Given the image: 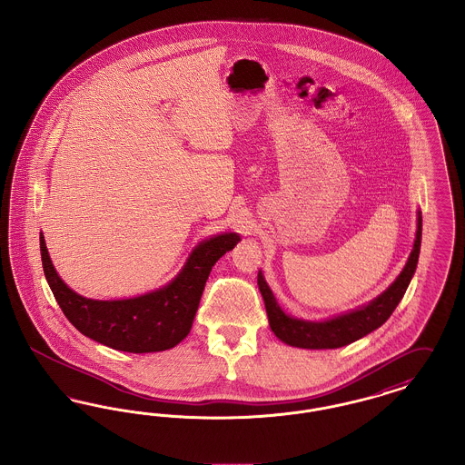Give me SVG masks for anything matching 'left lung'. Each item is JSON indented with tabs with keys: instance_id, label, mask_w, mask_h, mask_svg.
Wrapping results in <instances>:
<instances>
[{
	"instance_id": "left-lung-1",
	"label": "left lung",
	"mask_w": 465,
	"mask_h": 465,
	"mask_svg": "<svg viewBox=\"0 0 465 465\" xmlns=\"http://www.w3.org/2000/svg\"><path fill=\"white\" fill-rule=\"evenodd\" d=\"M421 242V213L419 211V220H417V237L411 249V254L399 273L398 279L385 289L378 298L370 302L364 307L336 315L328 321L322 322H312V321H303L291 317L284 313V310L279 307L272 289L268 288L263 273L258 272V286L262 291L263 302H265L266 315L272 331L279 340L288 343L291 347H300V349H340L355 340L370 334L378 330L396 310L404 296L406 289L410 286V281L417 270L419 263V254H420Z\"/></svg>"
}]
</instances>
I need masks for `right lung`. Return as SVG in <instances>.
<instances>
[{
    "mask_svg": "<svg viewBox=\"0 0 465 465\" xmlns=\"http://www.w3.org/2000/svg\"><path fill=\"white\" fill-rule=\"evenodd\" d=\"M239 241L237 233L211 237L192 251L167 286L137 298L111 302L84 298L67 288L52 265L44 233L40 251L46 282L78 331L114 351L146 354L173 349L188 336L213 266Z\"/></svg>",
    "mask_w": 465,
    "mask_h": 465,
    "instance_id": "right-lung-1",
    "label": "right lung"
}]
</instances>
